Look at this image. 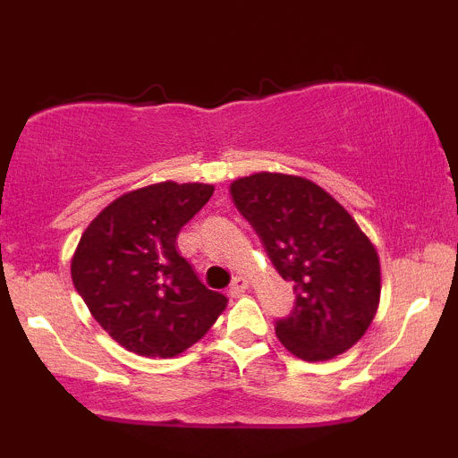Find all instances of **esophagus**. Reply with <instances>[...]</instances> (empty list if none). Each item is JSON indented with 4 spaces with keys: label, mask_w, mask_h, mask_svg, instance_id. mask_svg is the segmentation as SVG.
<instances>
[{
    "label": "esophagus",
    "mask_w": 458,
    "mask_h": 458,
    "mask_svg": "<svg viewBox=\"0 0 458 458\" xmlns=\"http://www.w3.org/2000/svg\"><path fill=\"white\" fill-rule=\"evenodd\" d=\"M247 286H250V282H247L243 276H236L234 280H233V284H230L228 295H230V297H241V295H243V293L247 291Z\"/></svg>",
    "instance_id": "obj_1"
}]
</instances>
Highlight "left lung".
<instances>
[{
    "label": "left lung",
    "mask_w": 458,
    "mask_h": 458,
    "mask_svg": "<svg viewBox=\"0 0 458 458\" xmlns=\"http://www.w3.org/2000/svg\"><path fill=\"white\" fill-rule=\"evenodd\" d=\"M234 207L260 236L273 267L293 282L295 310L276 323L299 360L344 353L379 308L377 247L343 204L308 178L256 172L230 185Z\"/></svg>",
    "instance_id": "8db88e82"
}]
</instances>
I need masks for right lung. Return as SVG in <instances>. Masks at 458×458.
Segmentation results:
<instances>
[{"instance_id":"obj_1","label":"right lung","mask_w":458,"mask_h":458,"mask_svg":"<svg viewBox=\"0 0 458 458\" xmlns=\"http://www.w3.org/2000/svg\"><path fill=\"white\" fill-rule=\"evenodd\" d=\"M207 182L163 181L115 198L83 230L71 260L77 293L120 346L176 357L225 310L178 254L176 236L213 196Z\"/></svg>"}]
</instances>
